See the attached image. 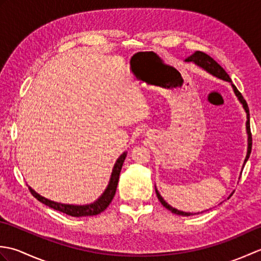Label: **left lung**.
Returning <instances> with one entry per match:
<instances>
[{
  "label": "left lung",
  "instance_id": "8db88e82",
  "mask_svg": "<svg viewBox=\"0 0 261 261\" xmlns=\"http://www.w3.org/2000/svg\"><path fill=\"white\" fill-rule=\"evenodd\" d=\"M186 63H194L195 65H197L198 67L203 68L205 71H207L208 74H211L212 76L216 77V79H220L222 81H225L228 82L231 84L232 86V90H233L236 96L238 97V99H239V102L241 103L243 110L246 111V114H247V121H246V130H247V135H248V148H247V154H246V158H245V162H243V165H242V169L243 167H245V165L247 163V160L249 159V157H250V152H251V145H252V138H251V132H250V114H249V109H248V104L246 102V99L243 98V96L241 95V93L238 91V88L233 85V83H232L230 76L226 74V71L221 67V66L215 62V60L210 57L208 55L204 54L202 51H195L194 54H192L191 56H188L186 59H185ZM242 169H241V173H242ZM154 190H156V194H157V197L160 201V203H162L164 206L169 210L171 213H175V214H178V215H182V216H190V215H195V214H198V213H190V212H182V211H179L177 210L175 207L171 206V205H169L167 202L165 201V199L163 198V196L160 195L157 187L154 186ZM232 195V194H231ZM231 195L229 197H231ZM228 197V198H229ZM204 212V211H203ZM201 212V213H203Z\"/></svg>",
  "mask_w": 261,
  "mask_h": 261
}]
</instances>
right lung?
<instances>
[{
    "label": "right lung",
    "instance_id": "obj_1",
    "mask_svg": "<svg viewBox=\"0 0 261 261\" xmlns=\"http://www.w3.org/2000/svg\"><path fill=\"white\" fill-rule=\"evenodd\" d=\"M126 151H124L121 156L116 159V162L113 166L112 169V174H111L109 184L105 188V191L103 194L99 196L96 201H94L93 203L90 204H85V205H74V204H64V203H58L51 201V199H48L46 197L41 196L40 194H38L33 188L29 186V190L31 194L35 196L38 201H40L47 206L51 207L56 211H59V212H63L65 214H68L71 216H76V218H81V216H92V215H97L101 212H103L104 210H107V207L110 205V203L112 202V199L115 195L116 192V186H118V181H119V176L121 173L122 166H123V163L126 157Z\"/></svg>",
    "mask_w": 261,
    "mask_h": 261
}]
</instances>
